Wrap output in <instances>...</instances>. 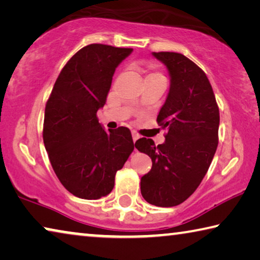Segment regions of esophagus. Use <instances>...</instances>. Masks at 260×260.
I'll use <instances>...</instances> for the list:
<instances>
[{
	"instance_id": "1",
	"label": "esophagus",
	"mask_w": 260,
	"mask_h": 260,
	"mask_svg": "<svg viewBox=\"0 0 260 260\" xmlns=\"http://www.w3.org/2000/svg\"><path fill=\"white\" fill-rule=\"evenodd\" d=\"M132 138H133V141L135 142L140 138V135L138 133H135V132H133V133H132Z\"/></svg>"
}]
</instances>
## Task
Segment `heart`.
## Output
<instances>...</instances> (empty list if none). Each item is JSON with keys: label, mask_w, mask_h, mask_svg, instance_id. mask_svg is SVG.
Listing matches in <instances>:
<instances>
[{"label": "heart", "mask_w": 260, "mask_h": 260, "mask_svg": "<svg viewBox=\"0 0 260 260\" xmlns=\"http://www.w3.org/2000/svg\"><path fill=\"white\" fill-rule=\"evenodd\" d=\"M148 80L166 81V76L163 75L162 72L157 71V68H156V66L154 63H151L147 69V81Z\"/></svg>", "instance_id": "1"}]
</instances>
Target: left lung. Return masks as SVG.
I'll list each match as a JSON object with an SVG mask.
<instances>
[{
	"label": "left lung",
	"instance_id": "obj_1",
	"mask_svg": "<svg viewBox=\"0 0 260 260\" xmlns=\"http://www.w3.org/2000/svg\"><path fill=\"white\" fill-rule=\"evenodd\" d=\"M167 66L171 85L157 115L167 129L166 142L151 139L135 142L151 158L150 171L141 178V194L158 207H174L193 194L207 174L219 143L220 112L205 72L180 53L154 52Z\"/></svg>",
	"mask_w": 260,
	"mask_h": 260
}]
</instances>
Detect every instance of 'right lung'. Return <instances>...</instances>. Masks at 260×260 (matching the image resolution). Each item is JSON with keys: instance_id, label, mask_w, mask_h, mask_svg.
I'll use <instances>...</instances> for the list:
<instances>
[{"instance_id": "right-lung-1", "label": "right lung", "mask_w": 260, "mask_h": 260, "mask_svg": "<svg viewBox=\"0 0 260 260\" xmlns=\"http://www.w3.org/2000/svg\"><path fill=\"white\" fill-rule=\"evenodd\" d=\"M133 48L90 44L57 76L45 108L43 139L55 175L77 198L111 193L114 177L134 150L127 127L105 132L97 111L106 102L118 64Z\"/></svg>"}]
</instances>
